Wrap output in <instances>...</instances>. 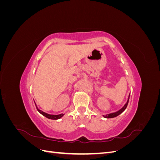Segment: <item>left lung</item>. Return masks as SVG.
<instances>
[{
	"label": "left lung",
	"mask_w": 160,
	"mask_h": 160,
	"mask_svg": "<svg viewBox=\"0 0 160 160\" xmlns=\"http://www.w3.org/2000/svg\"><path fill=\"white\" fill-rule=\"evenodd\" d=\"M129 98H128L127 103L124 105V106H123V107L122 109H119V110L118 111H116V112H115V113H109V114H108V115H103V117H104L105 118H113L117 117V116H118L119 115H120L121 113H123V111H125V109H126V108H127L128 102H129Z\"/></svg>",
	"instance_id": "left-lung-1"
}]
</instances>
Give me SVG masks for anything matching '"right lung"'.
<instances>
[{"mask_svg": "<svg viewBox=\"0 0 160 160\" xmlns=\"http://www.w3.org/2000/svg\"><path fill=\"white\" fill-rule=\"evenodd\" d=\"M36 108H37V111H38V112H39L41 115H42L43 116H45V117H46L47 118L50 119H59L61 118L62 117V116L64 115L63 113H61V114H59V115H51V114H48V113H45L44 111H41V110H40V109H38V108L37 107V105H36Z\"/></svg>", "mask_w": 160, "mask_h": 160, "instance_id": "obj_1", "label": "right lung"}]
</instances>
